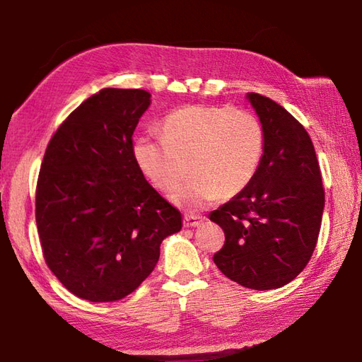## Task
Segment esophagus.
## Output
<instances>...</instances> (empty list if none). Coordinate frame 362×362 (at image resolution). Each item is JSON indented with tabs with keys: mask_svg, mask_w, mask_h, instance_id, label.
<instances>
[{
	"mask_svg": "<svg viewBox=\"0 0 362 362\" xmlns=\"http://www.w3.org/2000/svg\"><path fill=\"white\" fill-rule=\"evenodd\" d=\"M203 217L199 216H194V214H188V216L183 217V225L187 226V228H194V226H198L203 223Z\"/></svg>",
	"mask_w": 362,
	"mask_h": 362,
	"instance_id": "1",
	"label": "esophagus"
}]
</instances>
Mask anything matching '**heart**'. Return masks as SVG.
Masks as SVG:
<instances>
[{"instance_id": "heart-1", "label": "heart", "mask_w": 362, "mask_h": 362, "mask_svg": "<svg viewBox=\"0 0 362 362\" xmlns=\"http://www.w3.org/2000/svg\"><path fill=\"white\" fill-rule=\"evenodd\" d=\"M265 131L260 119L243 108L193 105L170 113L163 137H142L134 153L140 169L161 192L187 209H201L246 189L260 168Z\"/></svg>"}]
</instances>
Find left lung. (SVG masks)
I'll use <instances>...</instances> for the list:
<instances>
[{
	"label": "left lung",
	"instance_id": "1",
	"mask_svg": "<svg viewBox=\"0 0 362 362\" xmlns=\"http://www.w3.org/2000/svg\"><path fill=\"white\" fill-rule=\"evenodd\" d=\"M247 97L265 131V150L246 189L211 214L225 233L214 262L235 283L268 291L297 278L313 255L324 187L305 127L268 97Z\"/></svg>",
	"mask_w": 362,
	"mask_h": 362
}]
</instances>
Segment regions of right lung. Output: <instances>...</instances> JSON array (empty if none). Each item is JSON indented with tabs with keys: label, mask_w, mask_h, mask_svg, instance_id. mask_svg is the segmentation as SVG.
Instances as JSON below:
<instances>
[{
	"label": "right lung",
	"mask_w": 362,
	"mask_h": 362,
	"mask_svg": "<svg viewBox=\"0 0 362 362\" xmlns=\"http://www.w3.org/2000/svg\"><path fill=\"white\" fill-rule=\"evenodd\" d=\"M142 89L105 88L66 116L47 144L35 217L46 265L76 297L115 302L150 276L182 214L145 180L132 134Z\"/></svg>",
	"instance_id": "obj_1"
}]
</instances>
